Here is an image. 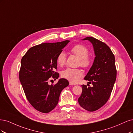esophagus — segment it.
I'll return each mask as SVG.
<instances>
[{
	"mask_svg": "<svg viewBox=\"0 0 133 133\" xmlns=\"http://www.w3.org/2000/svg\"><path fill=\"white\" fill-rule=\"evenodd\" d=\"M69 83H70V85H75V83H72V82H70Z\"/></svg>",
	"mask_w": 133,
	"mask_h": 133,
	"instance_id": "1",
	"label": "esophagus"
}]
</instances>
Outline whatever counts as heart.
<instances>
[{
    "instance_id": "b5f03b06",
    "label": "heart",
    "mask_w": 133,
    "mask_h": 133,
    "mask_svg": "<svg viewBox=\"0 0 133 133\" xmlns=\"http://www.w3.org/2000/svg\"><path fill=\"white\" fill-rule=\"evenodd\" d=\"M72 54H75L79 57L78 63L84 68H88L91 66L92 63L91 57L89 56V50L86 46L81 44H77L74 46L71 49ZM66 61V54L63 51L59 52L57 57V62L60 66L65 65ZM83 72L78 68H67L61 73V76L70 82L76 83L82 77Z\"/></svg>"
}]
</instances>
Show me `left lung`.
Segmentation results:
<instances>
[{
  "label": "left lung",
  "mask_w": 133,
  "mask_h": 133,
  "mask_svg": "<svg viewBox=\"0 0 133 133\" xmlns=\"http://www.w3.org/2000/svg\"><path fill=\"white\" fill-rule=\"evenodd\" d=\"M93 46L96 57L84 79L93 87L82 85V92L78 98L81 107L89 112L99 109L108 101L117 77L115 57L109 46L93 37H87Z\"/></svg>",
  "instance_id": "left-lung-1"
}]
</instances>
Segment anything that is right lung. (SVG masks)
Here are the masks:
<instances>
[{
  "instance_id": "1",
  "label": "right lung",
  "mask_w": 133,
  "mask_h": 133,
  "mask_svg": "<svg viewBox=\"0 0 133 133\" xmlns=\"http://www.w3.org/2000/svg\"><path fill=\"white\" fill-rule=\"evenodd\" d=\"M70 42L44 43L31 48L21 60L19 79L25 96L34 108L48 113L58 104L59 95L68 81L61 78L54 85L48 84L51 77L57 79V57Z\"/></svg>"
}]
</instances>
